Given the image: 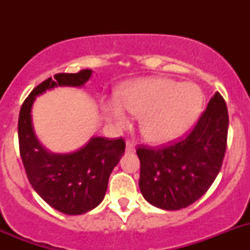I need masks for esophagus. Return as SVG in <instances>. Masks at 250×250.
I'll return each mask as SVG.
<instances>
[{
	"instance_id": "esophagus-1",
	"label": "esophagus",
	"mask_w": 250,
	"mask_h": 250,
	"mask_svg": "<svg viewBox=\"0 0 250 250\" xmlns=\"http://www.w3.org/2000/svg\"><path fill=\"white\" fill-rule=\"evenodd\" d=\"M126 151L127 152L135 151V146H134V144H132L131 141H127V143H126Z\"/></svg>"
}]
</instances>
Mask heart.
<instances>
[{"label": "heart", "instance_id": "b5f03b06", "mask_svg": "<svg viewBox=\"0 0 250 250\" xmlns=\"http://www.w3.org/2000/svg\"><path fill=\"white\" fill-rule=\"evenodd\" d=\"M105 111L116 126L129 123L125 108L140 116V131L152 144H167L183 136L202 111L204 95L191 83L167 77H146L127 83Z\"/></svg>", "mask_w": 250, "mask_h": 250}]
</instances>
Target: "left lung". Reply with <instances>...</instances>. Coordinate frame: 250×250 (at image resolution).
<instances>
[{"label":"left lung","mask_w":250,"mask_h":250,"mask_svg":"<svg viewBox=\"0 0 250 250\" xmlns=\"http://www.w3.org/2000/svg\"><path fill=\"white\" fill-rule=\"evenodd\" d=\"M228 126L227 104L215 92L184 139L159 149L139 146V188L145 199L160 209L179 210L204 195L222 167Z\"/></svg>","instance_id":"8db88e82"}]
</instances>
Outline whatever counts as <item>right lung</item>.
<instances>
[{"label": "right lung", "instance_id": "1", "mask_svg": "<svg viewBox=\"0 0 250 250\" xmlns=\"http://www.w3.org/2000/svg\"><path fill=\"white\" fill-rule=\"evenodd\" d=\"M91 70L56 74L37 85L23 101L19 116V144L28 182L48 205L67 215H80L98 207L105 196L109 176L125 151V141L95 136L68 154H54L35 135L31 109L35 99L57 86L80 87Z\"/></svg>", "mask_w": 250, "mask_h": 250}]
</instances>
